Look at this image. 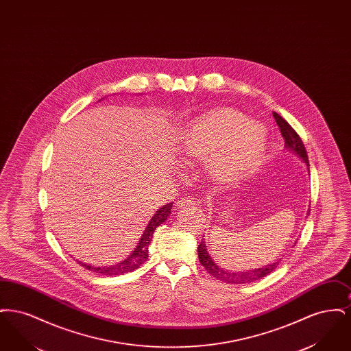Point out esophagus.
Instances as JSON below:
<instances>
[{
  "label": "esophagus",
  "mask_w": 351,
  "mask_h": 351,
  "mask_svg": "<svg viewBox=\"0 0 351 351\" xmlns=\"http://www.w3.org/2000/svg\"><path fill=\"white\" fill-rule=\"evenodd\" d=\"M176 204H178V206H179V208H185V206L195 205V204H196V201L193 200V199H191V197H184L182 200L178 201Z\"/></svg>",
  "instance_id": "esophagus-1"
}]
</instances>
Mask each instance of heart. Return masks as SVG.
Instances as JSON below:
<instances>
[{
  "label": "heart",
  "mask_w": 351,
  "mask_h": 351,
  "mask_svg": "<svg viewBox=\"0 0 351 351\" xmlns=\"http://www.w3.org/2000/svg\"><path fill=\"white\" fill-rule=\"evenodd\" d=\"M265 129L232 109H218L193 119L179 138L186 159H208L215 176L233 180L251 172L263 156Z\"/></svg>",
  "instance_id": "1"
}]
</instances>
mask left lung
<instances>
[{
  "label": "left lung",
  "mask_w": 351,
  "mask_h": 351,
  "mask_svg": "<svg viewBox=\"0 0 351 351\" xmlns=\"http://www.w3.org/2000/svg\"><path fill=\"white\" fill-rule=\"evenodd\" d=\"M274 118L280 129V133L283 135L284 142H285V147L289 151H293L295 154H298L301 159L306 163V166H309V160H308V154L304 147V143L301 141L299 134L293 130V128L284 119L282 116H279L278 113L274 112ZM197 254H199V261L204 268L218 280H222L225 283L232 284H246L259 280L265 276H267L268 274H271L275 268L278 267L279 262H274L268 266L262 268H255L250 271H245V272H233V271H226L223 268L218 267L217 265L212 261L209 252L206 251V245L204 241H201L199 247H197Z\"/></svg>",
  "instance_id": "obj_1"
}]
</instances>
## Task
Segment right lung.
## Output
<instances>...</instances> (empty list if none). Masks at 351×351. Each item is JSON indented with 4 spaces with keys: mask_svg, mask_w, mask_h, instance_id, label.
I'll return each mask as SVG.
<instances>
[{
    "mask_svg": "<svg viewBox=\"0 0 351 351\" xmlns=\"http://www.w3.org/2000/svg\"><path fill=\"white\" fill-rule=\"evenodd\" d=\"M172 204L173 202H169L167 205L162 206L156 213L155 216L151 218L145 233L142 235L138 246L135 247V250L133 251V254L125 259L122 263H118L116 266H109V267H95V266H83L96 274H100V275H108V276H114V275H123V274H128V272H132L134 269L141 267L147 259H149V246H150L151 239H152V234L155 232V229L163 223L168 216L171 215V209H172Z\"/></svg>",
    "mask_w": 351,
    "mask_h": 351,
    "instance_id": "right-lung-1",
    "label": "right lung"
}]
</instances>
